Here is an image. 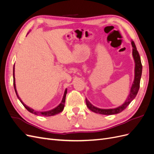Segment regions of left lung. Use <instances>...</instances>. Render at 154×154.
<instances>
[{"label": "left lung", "instance_id": "obj_1", "mask_svg": "<svg viewBox=\"0 0 154 154\" xmlns=\"http://www.w3.org/2000/svg\"><path fill=\"white\" fill-rule=\"evenodd\" d=\"M132 56L135 62V75H134V80L132 83V85L131 87V89L130 91V94L127 97V100L125 101V103L120 105L118 107H116L115 109H100L97 107L92 105L90 101H88L87 98L85 99L86 104L88 109H89L91 111L94 112L97 114H103V115H112V114H116L120 113L121 112H122L123 110H125L130 103L131 101L136 97L138 91L139 89V85H140V80L141 78L142 74V64L141 62V58L138 51H137V48L136 47L134 42L132 41Z\"/></svg>", "mask_w": 154, "mask_h": 154}]
</instances>
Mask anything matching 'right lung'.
<instances>
[{
  "label": "right lung",
  "mask_w": 154,
  "mask_h": 154,
  "mask_svg": "<svg viewBox=\"0 0 154 154\" xmlns=\"http://www.w3.org/2000/svg\"><path fill=\"white\" fill-rule=\"evenodd\" d=\"M13 85H14V88H15V92H16L17 96V97L18 98V100H20V101L21 102L22 104L24 105V106L25 107V108L27 110H28L29 112H31L32 114H35L36 116H45V117H49V116H54L56 114H58V113L62 112V110H63L64 106H65V101H66V97L67 92V88H66V90H65L64 94H63V98H62V100L61 101V103H60L57 107H55L54 109H53L52 110H48V111H45V112L36 111L34 109L30 108L29 106H27L26 104H24V103H23V101L20 98V97L18 96L17 91V89H16L15 78V65H14V67H13Z\"/></svg>",
  "instance_id": "add662e5"
}]
</instances>
